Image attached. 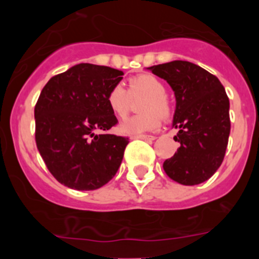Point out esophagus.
<instances>
[{
	"instance_id": "34e87169",
	"label": "esophagus",
	"mask_w": 259,
	"mask_h": 259,
	"mask_svg": "<svg viewBox=\"0 0 259 259\" xmlns=\"http://www.w3.org/2000/svg\"><path fill=\"white\" fill-rule=\"evenodd\" d=\"M132 139H143V140H155V137H151V135H134V137H132Z\"/></svg>"
}]
</instances>
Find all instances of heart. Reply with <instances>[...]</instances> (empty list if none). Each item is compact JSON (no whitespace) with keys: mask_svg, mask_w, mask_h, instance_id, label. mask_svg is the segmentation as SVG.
Listing matches in <instances>:
<instances>
[{"mask_svg":"<svg viewBox=\"0 0 259 259\" xmlns=\"http://www.w3.org/2000/svg\"><path fill=\"white\" fill-rule=\"evenodd\" d=\"M165 83L151 74H142L129 79L127 90L121 85H115L106 96L111 113L117 117H125L129 113L132 96L145 95L139 105L142 114L129 117L120 124V132L127 135H138L154 132L160 126V116L169 119L173 114L171 101L165 94Z\"/></svg>","mask_w":259,"mask_h":259,"instance_id":"heart-1","label":"heart"}]
</instances>
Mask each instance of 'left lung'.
<instances>
[{
	"mask_svg": "<svg viewBox=\"0 0 259 259\" xmlns=\"http://www.w3.org/2000/svg\"><path fill=\"white\" fill-rule=\"evenodd\" d=\"M174 90L177 153L163 164L166 176L183 185L205 182L221 166L231 133L229 99L218 77L188 61L149 67Z\"/></svg>",
	"mask_w": 259,
	"mask_h": 259,
	"instance_id": "obj_1",
	"label": "left lung"
}]
</instances>
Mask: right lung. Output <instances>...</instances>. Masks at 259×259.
<instances>
[{
    "instance_id": "1",
    "label": "right lung",
    "mask_w": 259,
    "mask_h": 259,
    "mask_svg": "<svg viewBox=\"0 0 259 259\" xmlns=\"http://www.w3.org/2000/svg\"><path fill=\"white\" fill-rule=\"evenodd\" d=\"M122 75L113 67L79 64L44 86L35 106L36 145L65 187L95 190L116 174L129 138L108 134L117 119L106 96Z\"/></svg>"
}]
</instances>
